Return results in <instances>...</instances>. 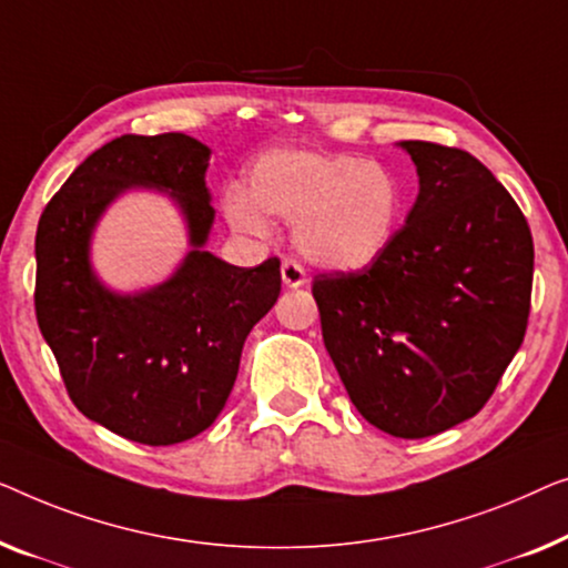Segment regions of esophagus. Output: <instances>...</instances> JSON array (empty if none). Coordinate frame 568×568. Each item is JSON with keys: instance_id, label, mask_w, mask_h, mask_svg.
<instances>
[{"instance_id": "34e87169", "label": "esophagus", "mask_w": 568, "mask_h": 568, "mask_svg": "<svg viewBox=\"0 0 568 568\" xmlns=\"http://www.w3.org/2000/svg\"><path fill=\"white\" fill-rule=\"evenodd\" d=\"M281 275H283V285L285 287H301L303 283H306V270H303L295 260H285L283 262Z\"/></svg>"}]
</instances>
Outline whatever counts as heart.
Listing matches in <instances>:
<instances>
[{"label":"heart","mask_w":568,"mask_h":568,"mask_svg":"<svg viewBox=\"0 0 568 568\" xmlns=\"http://www.w3.org/2000/svg\"><path fill=\"white\" fill-rule=\"evenodd\" d=\"M402 213L404 187L388 166L326 151H267L246 174V193L223 195V215L239 234L265 236V215L287 221L303 257L337 273L378 260Z\"/></svg>","instance_id":"1"}]
</instances>
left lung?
I'll return each mask as SVG.
<instances>
[{"instance_id":"left-lung-1","label":"left lung","mask_w":568,"mask_h":568,"mask_svg":"<svg viewBox=\"0 0 568 568\" xmlns=\"http://www.w3.org/2000/svg\"><path fill=\"white\" fill-rule=\"evenodd\" d=\"M419 195L378 260L314 277L326 353L357 412L417 440L481 412L523 345L532 236L497 178L468 151L398 143Z\"/></svg>"}]
</instances>
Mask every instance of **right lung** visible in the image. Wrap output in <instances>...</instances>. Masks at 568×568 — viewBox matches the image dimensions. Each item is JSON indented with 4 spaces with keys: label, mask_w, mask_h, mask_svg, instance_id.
<instances>
[{
    "label": "right lung",
    "mask_w": 568,
    "mask_h": 568,
    "mask_svg": "<svg viewBox=\"0 0 568 568\" xmlns=\"http://www.w3.org/2000/svg\"><path fill=\"white\" fill-rule=\"evenodd\" d=\"M211 149L193 135H121L71 172L38 221L36 316L77 409L143 445L201 435L234 388L252 326L281 295V260L236 267L205 250ZM133 186L173 197L191 252L164 284L118 294L91 270V234Z\"/></svg>",
    "instance_id": "1"
}]
</instances>
